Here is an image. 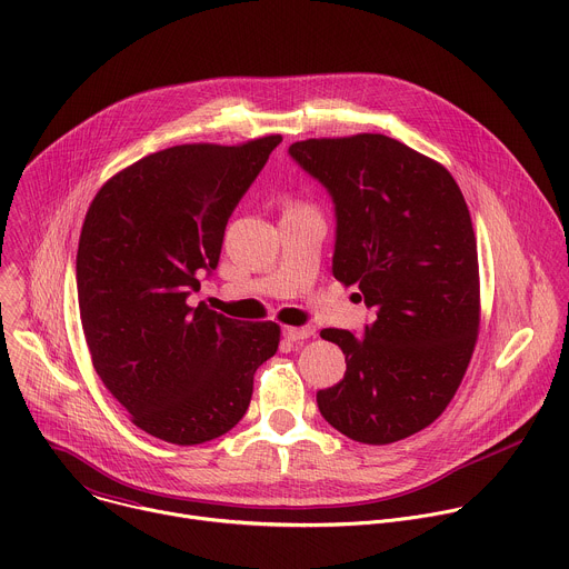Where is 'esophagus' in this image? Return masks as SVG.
<instances>
[{
	"label": "esophagus",
	"instance_id": "obj_1",
	"mask_svg": "<svg viewBox=\"0 0 569 569\" xmlns=\"http://www.w3.org/2000/svg\"><path fill=\"white\" fill-rule=\"evenodd\" d=\"M283 336L292 342H299V340H308L315 336V329L310 327H283Z\"/></svg>",
	"mask_w": 569,
	"mask_h": 569
}]
</instances>
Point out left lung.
Wrapping results in <instances>:
<instances>
[{"label": "left lung", "instance_id": "8db88e82", "mask_svg": "<svg viewBox=\"0 0 569 569\" xmlns=\"http://www.w3.org/2000/svg\"><path fill=\"white\" fill-rule=\"evenodd\" d=\"M290 154L336 202L333 277L376 308L362 340L319 333L347 356L345 378L317 391L319 412L360 443L408 439L443 415L477 342V240L463 193L439 161L385 134L306 139Z\"/></svg>", "mask_w": 569, "mask_h": 569}]
</instances>
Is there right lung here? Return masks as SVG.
Returning <instances> with one entry per match:
<instances>
[{
	"label": "right lung",
	"mask_w": 569,
	"mask_h": 569,
	"mask_svg": "<svg viewBox=\"0 0 569 569\" xmlns=\"http://www.w3.org/2000/svg\"><path fill=\"white\" fill-rule=\"evenodd\" d=\"M279 143L268 134L152 152L112 176L88 209L76 254L80 323L99 378L150 437L196 446L229 432L279 349L274 321L187 303Z\"/></svg>",
	"instance_id": "right-lung-1"
}]
</instances>
